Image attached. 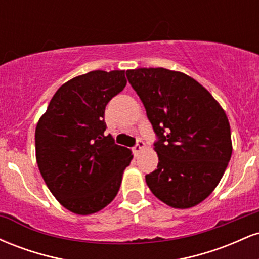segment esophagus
<instances>
[{
    "label": "esophagus",
    "instance_id": "obj_1",
    "mask_svg": "<svg viewBox=\"0 0 259 259\" xmlns=\"http://www.w3.org/2000/svg\"><path fill=\"white\" fill-rule=\"evenodd\" d=\"M145 147H146V145H145V142L142 141V140H138V142H136V145H135V146L133 147L134 153H135L136 156H138V154L140 153V151L144 150Z\"/></svg>",
    "mask_w": 259,
    "mask_h": 259
}]
</instances>
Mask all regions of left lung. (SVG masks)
I'll return each instance as SVG.
<instances>
[{
    "instance_id": "8db88e82",
    "label": "left lung",
    "mask_w": 259,
    "mask_h": 259,
    "mask_svg": "<svg viewBox=\"0 0 259 259\" xmlns=\"http://www.w3.org/2000/svg\"><path fill=\"white\" fill-rule=\"evenodd\" d=\"M157 135L158 165L146 175L152 194L173 208H191L212 194L230 160L224 109L191 76L165 68L126 70Z\"/></svg>"
}]
</instances>
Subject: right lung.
Masks as SVG:
<instances>
[{"label": "right lung", "mask_w": 259, "mask_h": 259, "mask_svg": "<svg viewBox=\"0 0 259 259\" xmlns=\"http://www.w3.org/2000/svg\"><path fill=\"white\" fill-rule=\"evenodd\" d=\"M126 85L124 70H94L53 95L35 130L36 162L45 183L75 214L96 213L114 200L132 151L105 135L107 103Z\"/></svg>", "instance_id": "1"}]
</instances>
